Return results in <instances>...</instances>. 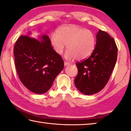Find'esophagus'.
Instances as JSON below:
<instances>
[{
  "label": "esophagus",
  "mask_w": 131,
  "mask_h": 131,
  "mask_svg": "<svg viewBox=\"0 0 131 131\" xmlns=\"http://www.w3.org/2000/svg\"><path fill=\"white\" fill-rule=\"evenodd\" d=\"M64 65H65V66L69 65H70V63H69V62H68L65 61V62H64Z\"/></svg>",
  "instance_id": "esophagus-1"
}]
</instances>
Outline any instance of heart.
Returning <instances> with one entry per match:
<instances>
[{
  "mask_svg": "<svg viewBox=\"0 0 131 131\" xmlns=\"http://www.w3.org/2000/svg\"><path fill=\"white\" fill-rule=\"evenodd\" d=\"M50 42L58 54H62L67 45L66 58L82 60L90 57L94 51L96 38L92 30L72 25L57 30L56 34L51 36Z\"/></svg>",
  "mask_w": 131,
  "mask_h": 131,
  "instance_id": "b5f03b06",
  "label": "heart"
}]
</instances>
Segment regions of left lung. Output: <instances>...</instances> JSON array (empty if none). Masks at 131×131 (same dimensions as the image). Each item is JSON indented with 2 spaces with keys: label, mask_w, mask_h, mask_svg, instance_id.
I'll return each instance as SVG.
<instances>
[{
  "label": "left lung",
  "mask_w": 131,
  "mask_h": 131,
  "mask_svg": "<svg viewBox=\"0 0 131 131\" xmlns=\"http://www.w3.org/2000/svg\"><path fill=\"white\" fill-rule=\"evenodd\" d=\"M96 38V45L90 57L76 63L78 73L74 84L81 93L86 95L94 94L104 88L117 59L118 49L114 38L101 30Z\"/></svg>",
  "instance_id": "obj_1"
}]
</instances>
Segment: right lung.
<instances>
[{"label": "right lung", "mask_w": 131, "mask_h": 131, "mask_svg": "<svg viewBox=\"0 0 131 131\" xmlns=\"http://www.w3.org/2000/svg\"><path fill=\"white\" fill-rule=\"evenodd\" d=\"M41 41L21 36L14 47L15 65L21 82L37 94L46 93L64 67L61 56L56 53L47 35Z\"/></svg>", "instance_id": "add662e5"}]
</instances>
